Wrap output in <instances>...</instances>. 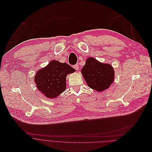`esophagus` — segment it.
<instances>
[{
	"mask_svg": "<svg viewBox=\"0 0 152 152\" xmlns=\"http://www.w3.org/2000/svg\"><path fill=\"white\" fill-rule=\"evenodd\" d=\"M73 68L75 69V70H78L79 69V66H78V64H76L75 65L73 66Z\"/></svg>",
	"mask_w": 152,
	"mask_h": 152,
	"instance_id": "1",
	"label": "esophagus"
}]
</instances>
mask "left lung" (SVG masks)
<instances>
[{
    "label": "left lung",
    "instance_id": "obj_1",
    "mask_svg": "<svg viewBox=\"0 0 152 152\" xmlns=\"http://www.w3.org/2000/svg\"><path fill=\"white\" fill-rule=\"evenodd\" d=\"M81 74L88 86L98 92L107 89L113 83L114 71L108 64H102L94 57H88L81 69Z\"/></svg>",
    "mask_w": 152,
    "mask_h": 152
}]
</instances>
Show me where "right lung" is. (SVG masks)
Instances as JSON below:
<instances>
[{
  "mask_svg": "<svg viewBox=\"0 0 152 152\" xmlns=\"http://www.w3.org/2000/svg\"><path fill=\"white\" fill-rule=\"evenodd\" d=\"M75 69L66 63L52 60L45 68L38 71L35 83L40 92L48 98H55L66 90V77Z\"/></svg>",
  "mask_w": 152,
  "mask_h": 152,
  "instance_id": "1",
  "label": "right lung"
}]
</instances>
